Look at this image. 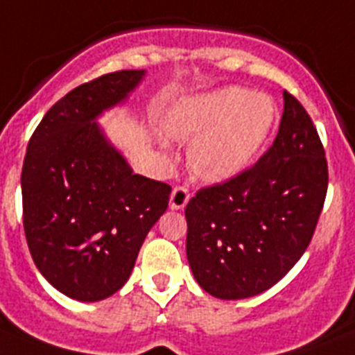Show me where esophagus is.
Segmentation results:
<instances>
[{"label": "esophagus", "mask_w": 355, "mask_h": 355, "mask_svg": "<svg viewBox=\"0 0 355 355\" xmlns=\"http://www.w3.org/2000/svg\"><path fill=\"white\" fill-rule=\"evenodd\" d=\"M187 202H189V191L186 187H175L171 191V196H169V207L173 209V211H182V209L186 207Z\"/></svg>", "instance_id": "esophagus-1"}]
</instances>
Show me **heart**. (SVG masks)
<instances>
[{
	"label": "heart",
	"instance_id": "1",
	"mask_svg": "<svg viewBox=\"0 0 355 355\" xmlns=\"http://www.w3.org/2000/svg\"><path fill=\"white\" fill-rule=\"evenodd\" d=\"M275 118L277 107L270 96L227 87L180 101L166 119V134L177 141H195L189 148L191 169L216 184L252 164Z\"/></svg>",
	"mask_w": 355,
	"mask_h": 355
}]
</instances>
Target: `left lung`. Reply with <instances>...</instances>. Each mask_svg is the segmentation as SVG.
Masks as SVG:
<instances>
[{"mask_svg":"<svg viewBox=\"0 0 355 355\" xmlns=\"http://www.w3.org/2000/svg\"><path fill=\"white\" fill-rule=\"evenodd\" d=\"M327 184L318 132L300 101L284 91L270 150L187 203L186 252L200 288L221 300H241L275 286L309 246Z\"/></svg>","mask_w":355,"mask_h":355,"instance_id":"1","label":"left lung"}]
</instances>
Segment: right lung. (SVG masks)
Wrapping results in <instances>:
<instances>
[{
	"label": "right lung",
	"mask_w": 355,
	"mask_h": 355,
	"mask_svg": "<svg viewBox=\"0 0 355 355\" xmlns=\"http://www.w3.org/2000/svg\"><path fill=\"white\" fill-rule=\"evenodd\" d=\"M146 71L109 73L67 92L26 148L23 225L37 270L66 297L98 302L121 289L171 187L135 175L98 118L123 105Z\"/></svg>",
	"instance_id": "right-lung-1"
}]
</instances>
